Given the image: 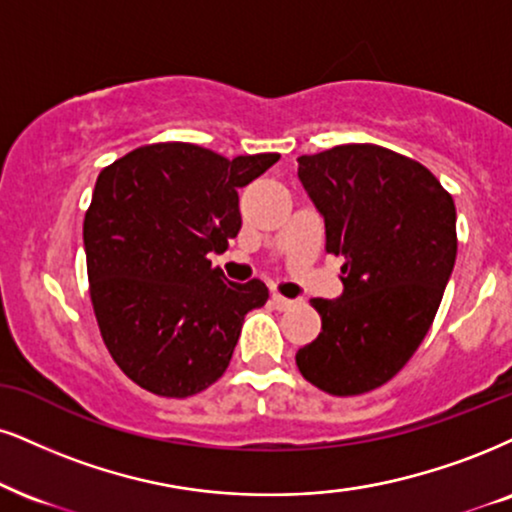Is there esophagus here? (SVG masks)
I'll return each instance as SVG.
<instances>
[{"mask_svg": "<svg viewBox=\"0 0 512 512\" xmlns=\"http://www.w3.org/2000/svg\"><path fill=\"white\" fill-rule=\"evenodd\" d=\"M270 301H273V306L277 308V311H287V308L294 306L292 299H285V296H280V294L270 296Z\"/></svg>", "mask_w": 512, "mask_h": 512, "instance_id": "obj_1", "label": "esophagus"}]
</instances>
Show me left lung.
Instances as JSON below:
<instances>
[{
  "mask_svg": "<svg viewBox=\"0 0 512 512\" xmlns=\"http://www.w3.org/2000/svg\"><path fill=\"white\" fill-rule=\"evenodd\" d=\"M296 161L325 220V249L346 258L342 296L311 301L323 332L296 351V365L327 394H365L430 332L456 263V206L425 166L375 144Z\"/></svg>",
  "mask_w": 512,
  "mask_h": 512,
  "instance_id": "obj_1",
  "label": "left lung"
}]
</instances>
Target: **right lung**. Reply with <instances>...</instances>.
Returning a JSON list of instances; mask_svg holds the SVG:
<instances>
[{"instance_id": "right-lung-1", "label": "right lung", "mask_w": 512, "mask_h": 512, "mask_svg": "<svg viewBox=\"0 0 512 512\" xmlns=\"http://www.w3.org/2000/svg\"><path fill=\"white\" fill-rule=\"evenodd\" d=\"M277 159L163 142L99 173L82 225L90 296L106 349L142 389L204 391L230 365L244 315L268 301L261 280L230 282L208 254L242 227L237 189Z\"/></svg>"}]
</instances>
